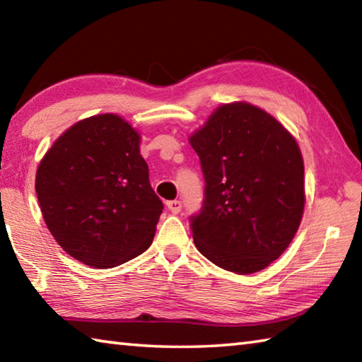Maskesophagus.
Segmentation results:
<instances>
[{"label":"esophagus","mask_w":362,"mask_h":362,"mask_svg":"<svg viewBox=\"0 0 362 362\" xmlns=\"http://www.w3.org/2000/svg\"><path fill=\"white\" fill-rule=\"evenodd\" d=\"M166 206H168V209L173 212V214H179L182 211V201H179V199L168 201Z\"/></svg>","instance_id":"esophagus-1"}]
</instances>
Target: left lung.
Masks as SVG:
<instances>
[{"label": "left lung", "instance_id": "obj_1", "mask_svg": "<svg viewBox=\"0 0 362 362\" xmlns=\"http://www.w3.org/2000/svg\"><path fill=\"white\" fill-rule=\"evenodd\" d=\"M204 199L189 217L196 247L238 274L267 268L298 230L305 206L302 153L283 124L246 102L218 107L189 137Z\"/></svg>", "mask_w": 362, "mask_h": 362}]
</instances>
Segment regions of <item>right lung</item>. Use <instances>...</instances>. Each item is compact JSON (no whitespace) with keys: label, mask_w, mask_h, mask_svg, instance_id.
<instances>
[{"label":"right lung","mask_w":362,"mask_h":362,"mask_svg":"<svg viewBox=\"0 0 362 362\" xmlns=\"http://www.w3.org/2000/svg\"><path fill=\"white\" fill-rule=\"evenodd\" d=\"M139 142L119 116L97 115L71 126L41 159L35 188L42 218L84 265H121L153 241L164 206Z\"/></svg>","instance_id":"right-lung-1"}]
</instances>
